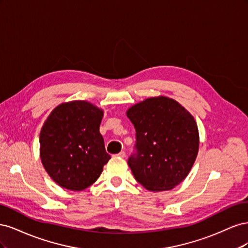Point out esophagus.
<instances>
[{"mask_svg":"<svg viewBox=\"0 0 248 248\" xmlns=\"http://www.w3.org/2000/svg\"><path fill=\"white\" fill-rule=\"evenodd\" d=\"M117 156H120V157H125V156H126V153H125V151H121V152H119V153L117 154Z\"/></svg>","mask_w":248,"mask_h":248,"instance_id":"esophagus-1","label":"esophagus"}]
</instances>
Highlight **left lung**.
I'll return each mask as SVG.
<instances>
[{"label": "left lung", "instance_id": "obj_1", "mask_svg": "<svg viewBox=\"0 0 248 248\" xmlns=\"http://www.w3.org/2000/svg\"><path fill=\"white\" fill-rule=\"evenodd\" d=\"M136 129L128 166L137 181L151 191L170 190L188 175L199 151L193 117L168 97H152L127 110Z\"/></svg>", "mask_w": 248, "mask_h": 248}]
</instances>
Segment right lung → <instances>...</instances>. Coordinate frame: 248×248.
Instances as JSON below:
<instances>
[{
  "instance_id": "obj_1",
  "label": "right lung",
  "mask_w": 248,
  "mask_h": 248,
  "mask_svg": "<svg viewBox=\"0 0 248 248\" xmlns=\"http://www.w3.org/2000/svg\"><path fill=\"white\" fill-rule=\"evenodd\" d=\"M103 112L87 101L60 104L40 132V156L54 181L78 191L92 185L110 159L99 132Z\"/></svg>"
}]
</instances>
